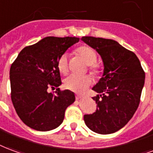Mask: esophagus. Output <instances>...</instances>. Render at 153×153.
<instances>
[{
    "label": "esophagus",
    "mask_w": 153,
    "mask_h": 153,
    "mask_svg": "<svg viewBox=\"0 0 153 153\" xmlns=\"http://www.w3.org/2000/svg\"><path fill=\"white\" fill-rule=\"evenodd\" d=\"M81 98H82V96H81V95H79V94H76V100H81Z\"/></svg>",
    "instance_id": "1"
}]
</instances>
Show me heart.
<instances>
[{
    "mask_svg": "<svg viewBox=\"0 0 153 153\" xmlns=\"http://www.w3.org/2000/svg\"><path fill=\"white\" fill-rule=\"evenodd\" d=\"M76 53L85 60L89 66V70L94 76L100 75L101 72V66L97 63L96 51L89 45H84L76 49ZM57 67L61 73L65 74L68 71V54L63 53L61 54L57 62ZM64 86L67 89L79 93H83L92 84V79L90 76L70 75L64 80Z\"/></svg>",
    "mask_w": 153,
    "mask_h": 153,
    "instance_id": "b5f03b06",
    "label": "heart"
}]
</instances>
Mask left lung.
<instances>
[{"label": "left lung", "instance_id": "left-lung-1", "mask_svg": "<svg viewBox=\"0 0 153 153\" xmlns=\"http://www.w3.org/2000/svg\"><path fill=\"white\" fill-rule=\"evenodd\" d=\"M82 41L95 49L102 57L104 72L93 87L96 112L85 115L90 130L101 134L114 133L125 126L136 112L145 80V72L138 57L117 41L94 36Z\"/></svg>", "mask_w": 153, "mask_h": 153}]
</instances>
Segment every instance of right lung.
<instances>
[{
	"instance_id": "add662e5",
	"label": "right lung",
	"mask_w": 153,
	"mask_h": 153,
	"mask_svg": "<svg viewBox=\"0 0 153 153\" xmlns=\"http://www.w3.org/2000/svg\"><path fill=\"white\" fill-rule=\"evenodd\" d=\"M78 37L48 36L23 48L10 70L11 100L18 116L32 129L48 131L60 126L74 94L58 88L62 84L57 62ZM57 88L49 93L48 89Z\"/></svg>"
}]
</instances>
